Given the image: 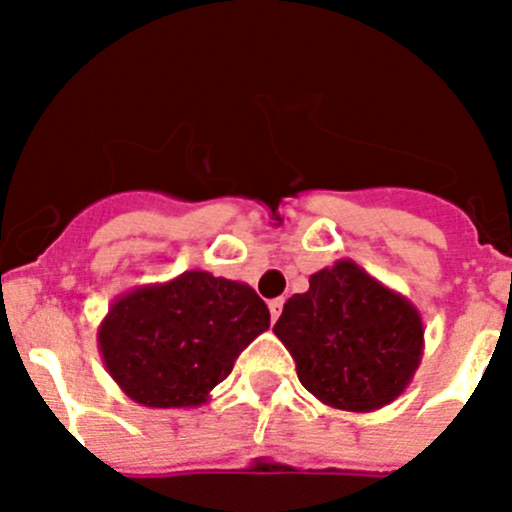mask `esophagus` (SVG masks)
<instances>
[{
  "label": "esophagus",
  "instance_id": "obj_1",
  "mask_svg": "<svg viewBox=\"0 0 512 512\" xmlns=\"http://www.w3.org/2000/svg\"><path fill=\"white\" fill-rule=\"evenodd\" d=\"M283 305H285V300H283V298L270 300V315H272V321H278L280 313H283Z\"/></svg>",
  "mask_w": 512,
  "mask_h": 512
}]
</instances>
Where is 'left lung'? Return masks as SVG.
I'll return each instance as SVG.
<instances>
[{
  "label": "left lung",
  "instance_id": "obj_1",
  "mask_svg": "<svg viewBox=\"0 0 512 512\" xmlns=\"http://www.w3.org/2000/svg\"><path fill=\"white\" fill-rule=\"evenodd\" d=\"M308 283L272 328L300 384L343 412H376L399 399L422 364L419 310L353 260L313 272Z\"/></svg>",
  "mask_w": 512,
  "mask_h": 512
}]
</instances>
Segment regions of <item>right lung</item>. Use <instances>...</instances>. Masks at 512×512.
I'll list each match as a JSON object with an SVG mask.
<instances>
[{"mask_svg": "<svg viewBox=\"0 0 512 512\" xmlns=\"http://www.w3.org/2000/svg\"><path fill=\"white\" fill-rule=\"evenodd\" d=\"M267 328L270 310L250 285L186 270L118 295L98 326V351L128 399L189 409L209 401Z\"/></svg>", "mask_w": 512, "mask_h": 512, "instance_id": "obj_1", "label": "right lung"}]
</instances>
